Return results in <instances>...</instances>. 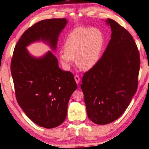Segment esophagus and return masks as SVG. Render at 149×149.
Wrapping results in <instances>:
<instances>
[{"label": "esophagus", "mask_w": 149, "mask_h": 149, "mask_svg": "<svg viewBox=\"0 0 149 149\" xmlns=\"http://www.w3.org/2000/svg\"><path fill=\"white\" fill-rule=\"evenodd\" d=\"M74 79H75V82H76L77 84L79 83V81H80V77H79V75H75V76H74Z\"/></svg>", "instance_id": "34e87169"}]
</instances>
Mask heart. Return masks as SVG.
<instances>
[{
	"instance_id": "obj_1",
	"label": "heart",
	"mask_w": 149,
	"mask_h": 149,
	"mask_svg": "<svg viewBox=\"0 0 149 149\" xmlns=\"http://www.w3.org/2000/svg\"><path fill=\"white\" fill-rule=\"evenodd\" d=\"M104 45V36L99 29L77 27L68 35L64 44V51H60L59 59L63 65L69 68L73 60L82 71H88L96 65Z\"/></svg>"
}]
</instances>
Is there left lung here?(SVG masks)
Listing matches in <instances>:
<instances>
[{"label":"left lung","mask_w":149,"mask_h":149,"mask_svg":"<svg viewBox=\"0 0 149 149\" xmlns=\"http://www.w3.org/2000/svg\"><path fill=\"white\" fill-rule=\"evenodd\" d=\"M111 38L102 57L83 75L81 85L87 115L97 124L117 120L138 86L140 56L130 33L115 21H106Z\"/></svg>","instance_id":"8db88e82"}]
</instances>
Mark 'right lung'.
Instances as JSON below:
<instances>
[{"instance_id":"add662e5","label":"right lung","mask_w":149,"mask_h":149,"mask_svg":"<svg viewBox=\"0 0 149 149\" xmlns=\"http://www.w3.org/2000/svg\"><path fill=\"white\" fill-rule=\"evenodd\" d=\"M67 23L65 18L38 21L26 29L19 40L11 61V73L18 104L35 124L45 128L58 126L65 120L68 104L77 84L72 72L58 68L49 51L35 58L25 47L42 40L54 49L58 34Z\"/></svg>"}]
</instances>
